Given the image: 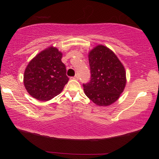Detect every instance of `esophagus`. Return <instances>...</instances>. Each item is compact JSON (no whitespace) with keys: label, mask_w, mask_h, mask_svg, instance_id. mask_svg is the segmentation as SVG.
Masks as SVG:
<instances>
[{"label":"esophagus","mask_w":159,"mask_h":159,"mask_svg":"<svg viewBox=\"0 0 159 159\" xmlns=\"http://www.w3.org/2000/svg\"><path fill=\"white\" fill-rule=\"evenodd\" d=\"M71 79L78 80H79V76H74V77H71Z\"/></svg>","instance_id":"1"}]
</instances>
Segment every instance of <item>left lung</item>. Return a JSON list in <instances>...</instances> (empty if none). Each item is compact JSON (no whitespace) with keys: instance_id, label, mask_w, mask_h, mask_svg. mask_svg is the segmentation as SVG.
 I'll list each match as a JSON object with an SVG mask.
<instances>
[{"instance_id":"obj_1","label":"left lung","mask_w":159,"mask_h":159,"mask_svg":"<svg viewBox=\"0 0 159 159\" xmlns=\"http://www.w3.org/2000/svg\"><path fill=\"white\" fill-rule=\"evenodd\" d=\"M91 80L83 84L85 95L98 106L114 103L126 84V70L117 55L107 46L99 44L88 54Z\"/></svg>"}]
</instances>
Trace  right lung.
<instances>
[{"mask_svg":"<svg viewBox=\"0 0 159 159\" xmlns=\"http://www.w3.org/2000/svg\"><path fill=\"white\" fill-rule=\"evenodd\" d=\"M63 54L50 46L38 53L26 66L24 85L27 92L40 101L51 100L62 92L69 78L61 61Z\"/></svg>","mask_w":159,"mask_h":159,"instance_id":"right-lung-1","label":"right lung"}]
</instances>
